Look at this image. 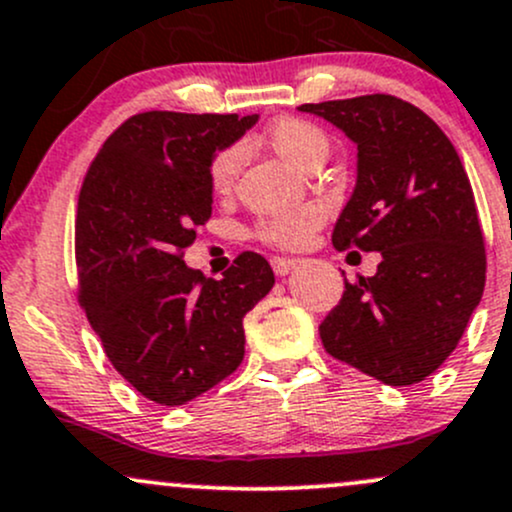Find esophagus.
Masks as SVG:
<instances>
[{
  "label": "esophagus",
  "mask_w": 512,
  "mask_h": 512,
  "mask_svg": "<svg viewBox=\"0 0 512 512\" xmlns=\"http://www.w3.org/2000/svg\"><path fill=\"white\" fill-rule=\"evenodd\" d=\"M294 267H297V260H289V257H274L272 260V270L277 277H287Z\"/></svg>",
  "instance_id": "esophagus-1"
}]
</instances>
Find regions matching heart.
Instances as JSON below:
<instances>
[{
    "instance_id": "1",
    "label": "heart",
    "mask_w": 512,
    "mask_h": 512,
    "mask_svg": "<svg viewBox=\"0 0 512 512\" xmlns=\"http://www.w3.org/2000/svg\"><path fill=\"white\" fill-rule=\"evenodd\" d=\"M270 144L274 152L279 154L289 164L304 169L309 161L328 152V139L319 127L311 125L306 120H297V117H287L279 120L277 125L270 129ZM242 149L228 147L213 159L211 164V186L215 193H228L233 186L235 174L240 169ZM324 223V208L316 203H306V206L292 208L272 218L262 220L257 235L262 240L270 242L277 247H299L311 238L319 225Z\"/></svg>"
}]
</instances>
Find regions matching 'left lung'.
Segmentation results:
<instances>
[{
  "label": "left lung",
  "instance_id": "obj_1",
  "mask_svg": "<svg viewBox=\"0 0 512 512\" xmlns=\"http://www.w3.org/2000/svg\"><path fill=\"white\" fill-rule=\"evenodd\" d=\"M358 147L333 247L380 252L319 326L333 358L414 385L454 353L486 287V250L464 164L432 117L392 95L301 105Z\"/></svg>",
  "mask_w": 512,
  "mask_h": 512
}]
</instances>
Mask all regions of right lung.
Returning a JSON list of instances; mask_svg holds the SVG:
<instances>
[{
    "label": "right lung",
    "mask_w": 512,
    "mask_h": 512,
    "mask_svg": "<svg viewBox=\"0 0 512 512\" xmlns=\"http://www.w3.org/2000/svg\"><path fill=\"white\" fill-rule=\"evenodd\" d=\"M257 120L134 115L107 137L80 188V304L117 373L159 405H186L238 368L242 316L274 287L257 252H242L223 279H203L181 257L213 213V159Z\"/></svg>",
    "instance_id": "obj_1"
}]
</instances>
